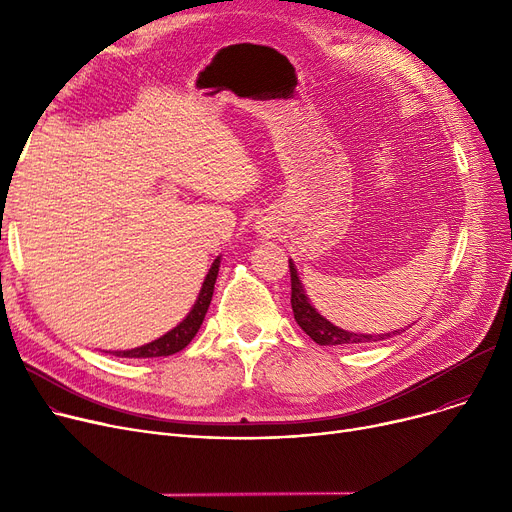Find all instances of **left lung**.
<instances>
[{
	"instance_id": "1",
	"label": "left lung",
	"mask_w": 512,
	"mask_h": 512,
	"mask_svg": "<svg viewBox=\"0 0 512 512\" xmlns=\"http://www.w3.org/2000/svg\"><path fill=\"white\" fill-rule=\"evenodd\" d=\"M288 265H290V286H292L290 305H292L294 319H297L301 330L307 336H311V340L317 342L319 346H351V344H363V342H380V340L392 338L394 334L405 332L400 328L386 334H357V332H348L334 326L332 321H328L324 315H319V311L311 305L307 292L303 288V282L299 278L297 265H294L292 259H288Z\"/></svg>"
}]
</instances>
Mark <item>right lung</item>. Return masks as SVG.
I'll return each mask as SVG.
<instances>
[{
	"label": "right lung",
	"mask_w": 512,
	"mask_h": 512,
	"mask_svg": "<svg viewBox=\"0 0 512 512\" xmlns=\"http://www.w3.org/2000/svg\"><path fill=\"white\" fill-rule=\"evenodd\" d=\"M220 261H222V255L215 257V261L211 263L193 309L188 311V315L180 321L176 328H172L170 332H166L164 336H159L153 342H147V344L137 346V348H128V351H114L112 355L124 357V359H153V357H170L174 353H180L182 348L188 346V342L195 338V334L199 332V328L203 324L205 313H207L211 297H213L215 280H218Z\"/></svg>",
	"instance_id": "add662e5"
}]
</instances>
